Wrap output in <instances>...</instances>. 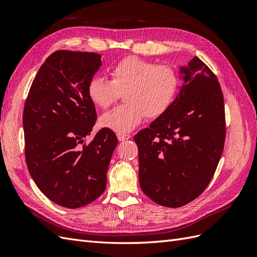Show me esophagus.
<instances>
[{
    "label": "esophagus",
    "instance_id": "esophagus-1",
    "mask_svg": "<svg viewBox=\"0 0 257 257\" xmlns=\"http://www.w3.org/2000/svg\"><path fill=\"white\" fill-rule=\"evenodd\" d=\"M116 136H118L119 142H124V141H126V139L131 138V135L126 134V133H118L116 134Z\"/></svg>",
    "mask_w": 257,
    "mask_h": 257
}]
</instances>
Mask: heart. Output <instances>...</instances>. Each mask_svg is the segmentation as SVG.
I'll return each mask as SVG.
<instances>
[{
  "instance_id": "b5f03b06",
  "label": "heart",
  "mask_w": 257,
  "mask_h": 257,
  "mask_svg": "<svg viewBox=\"0 0 257 257\" xmlns=\"http://www.w3.org/2000/svg\"><path fill=\"white\" fill-rule=\"evenodd\" d=\"M110 81L94 77L88 84L91 102L107 109L123 94L124 105L104 114L103 126L118 133L136 127L145 116L157 119L173 105L180 84L177 69L169 64L127 57L109 69Z\"/></svg>"
}]
</instances>
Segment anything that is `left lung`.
I'll use <instances>...</instances> for the list:
<instances>
[{
  "label": "left lung",
  "mask_w": 257,
  "mask_h": 257,
  "mask_svg": "<svg viewBox=\"0 0 257 257\" xmlns=\"http://www.w3.org/2000/svg\"><path fill=\"white\" fill-rule=\"evenodd\" d=\"M181 73L185 84L167 112L134 136L141 188L154 203L169 208L189 204L206 190L226 136L217 77L197 57Z\"/></svg>",
  "instance_id": "obj_1"
}]
</instances>
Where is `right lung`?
<instances>
[{"label":"right lung","instance_id":"obj_1","mask_svg":"<svg viewBox=\"0 0 257 257\" xmlns=\"http://www.w3.org/2000/svg\"><path fill=\"white\" fill-rule=\"evenodd\" d=\"M95 52L58 50L46 59L23 108L25 154L37 188L59 206L77 209L104 193L118 145L103 127L87 143L97 119L88 84L102 64Z\"/></svg>","mask_w":257,"mask_h":257}]
</instances>
